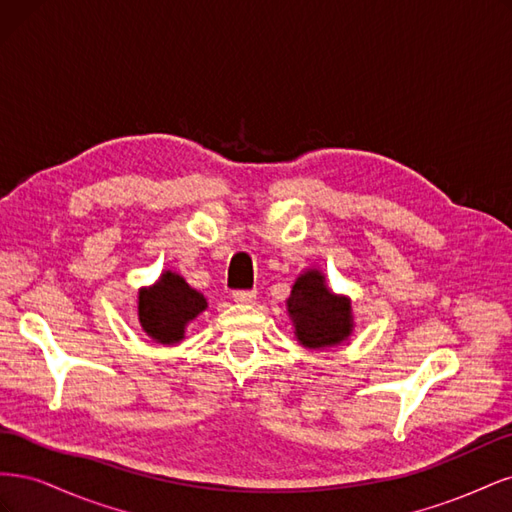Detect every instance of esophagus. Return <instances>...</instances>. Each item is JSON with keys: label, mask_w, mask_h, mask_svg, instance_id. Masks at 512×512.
Returning <instances> with one entry per match:
<instances>
[{"label": "esophagus", "mask_w": 512, "mask_h": 512, "mask_svg": "<svg viewBox=\"0 0 512 512\" xmlns=\"http://www.w3.org/2000/svg\"><path fill=\"white\" fill-rule=\"evenodd\" d=\"M232 299L237 303H252L256 299V290H232Z\"/></svg>", "instance_id": "1"}]
</instances>
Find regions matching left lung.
I'll return each instance as SVG.
<instances>
[{
    "label": "left lung",
    "mask_w": 512,
    "mask_h": 512,
    "mask_svg": "<svg viewBox=\"0 0 512 512\" xmlns=\"http://www.w3.org/2000/svg\"><path fill=\"white\" fill-rule=\"evenodd\" d=\"M288 314L299 342L307 348L335 346L352 331L350 303L324 286V275L307 271L292 286Z\"/></svg>",
    "instance_id": "8db88e82"
}]
</instances>
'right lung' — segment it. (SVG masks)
I'll return each mask as SVG.
<instances>
[{
	"instance_id": "right-lung-1",
	"label": "right lung",
	"mask_w": 512,
	"mask_h": 512,
	"mask_svg": "<svg viewBox=\"0 0 512 512\" xmlns=\"http://www.w3.org/2000/svg\"><path fill=\"white\" fill-rule=\"evenodd\" d=\"M207 307L200 292L185 284L183 277L166 271L158 284L138 294V318L143 329L160 344L183 339V329Z\"/></svg>"
}]
</instances>
